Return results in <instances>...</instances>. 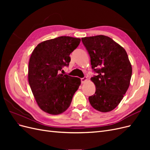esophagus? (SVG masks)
Listing matches in <instances>:
<instances>
[{"mask_svg":"<svg viewBox=\"0 0 150 150\" xmlns=\"http://www.w3.org/2000/svg\"><path fill=\"white\" fill-rule=\"evenodd\" d=\"M81 83H85L86 81H87V77H84V78H81Z\"/></svg>","mask_w":150,"mask_h":150,"instance_id":"34e87169","label":"esophagus"}]
</instances>
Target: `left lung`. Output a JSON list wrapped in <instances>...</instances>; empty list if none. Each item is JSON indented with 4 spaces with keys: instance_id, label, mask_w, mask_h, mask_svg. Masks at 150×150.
I'll use <instances>...</instances> for the list:
<instances>
[{
    "instance_id": "8db88e82",
    "label": "left lung",
    "mask_w": 150,
    "mask_h": 150,
    "mask_svg": "<svg viewBox=\"0 0 150 150\" xmlns=\"http://www.w3.org/2000/svg\"><path fill=\"white\" fill-rule=\"evenodd\" d=\"M91 57L93 70L98 73L91 78L96 92L89 97L93 108L106 112L116 108L130 84L132 67L125 49L111 38L99 35L83 38Z\"/></svg>"
}]
</instances>
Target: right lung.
I'll list each match as a JSON object with an SVG mask.
<instances>
[{"mask_svg":"<svg viewBox=\"0 0 150 150\" xmlns=\"http://www.w3.org/2000/svg\"><path fill=\"white\" fill-rule=\"evenodd\" d=\"M81 39L61 36L39 43L31 54L28 81L37 104L49 114H61L69 107L81 79L60 73Z\"/></svg>","mask_w":150,"mask_h":150,"instance_id":"add662e5","label":"right lung"}]
</instances>
